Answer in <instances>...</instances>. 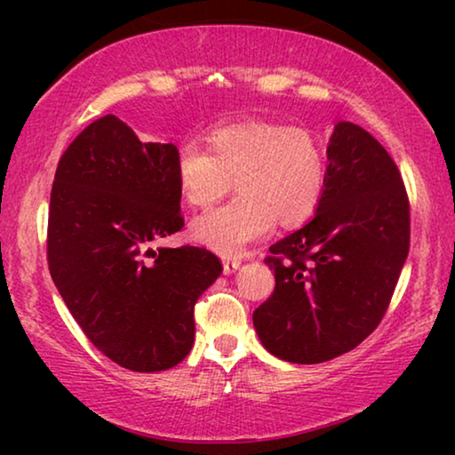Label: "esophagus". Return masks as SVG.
<instances>
[{"label": "esophagus", "instance_id": "esophagus-1", "mask_svg": "<svg viewBox=\"0 0 455 455\" xmlns=\"http://www.w3.org/2000/svg\"><path fill=\"white\" fill-rule=\"evenodd\" d=\"M223 265H226V269H235V267H238V260H235V257H226Z\"/></svg>", "mask_w": 455, "mask_h": 455}]
</instances>
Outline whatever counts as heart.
I'll return each instance as SVG.
<instances>
[{"instance_id":"b5f03b06","label":"heart","mask_w":455,"mask_h":455,"mask_svg":"<svg viewBox=\"0 0 455 455\" xmlns=\"http://www.w3.org/2000/svg\"><path fill=\"white\" fill-rule=\"evenodd\" d=\"M307 170L290 157L267 161L265 167L254 172L251 182L240 190L242 196L259 198L267 207H277L279 203H300L308 190Z\"/></svg>"}]
</instances>
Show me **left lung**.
<instances>
[{"label": "left lung", "instance_id": "obj_1", "mask_svg": "<svg viewBox=\"0 0 455 455\" xmlns=\"http://www.w3.org/2000/svg\"><path fill=\"white\" fill-rule=\"evenodd\" d=\"M180 196L178 148L140 140L116 116L89 124L55 170L49 273L91 344L124 369L182 363L195 344V304L221 275L207 248L142 251L184 228Z\"/></svg>", "mask_w": 455, "mask_h": 455}]
</instances>
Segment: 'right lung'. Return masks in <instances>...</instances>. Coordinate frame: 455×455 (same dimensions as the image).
Listing matches in <instances>:
<instances>
[{"mask_svg":"<svg viewBox=\"0 0 455 455\" xmlns=\"http://www.w3.org/2000/svg\"><path fill=\"white\" fill-rule=\"evenodd\" d=\"M313 221L269 246L275 290L254 310L260 344L294 364L350 352L387 313L410 248V201L381 142L339 122Z\"/></svg>","mask_w":455,"mask_h":455,"instance_id":"1","label":"right lung"}]
</instances>
